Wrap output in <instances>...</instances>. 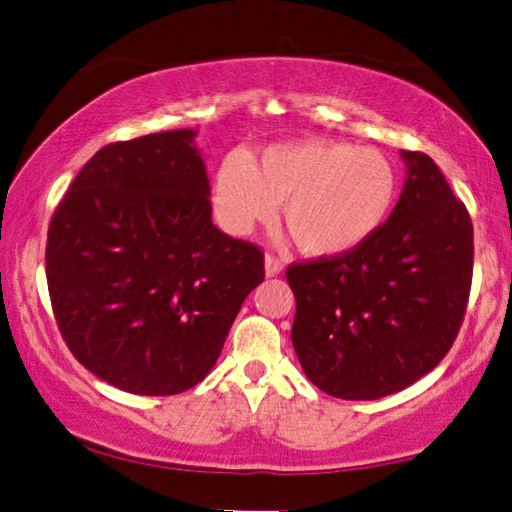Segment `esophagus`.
Segmentation results:
<instances>
[{
  "mask_svg": "<svg viewBox=\"0 0 512 512\" xmlns=\"http://www.w3.org/2000/svg\"><path fill=\"white\" fill-rule=\"evenodd\" d=\"M283 267H285V263L281 261V258H276L274 254H267V256H265V274H267V276L281 274Z\"/></svg>",
  "mask_w": 512,
  "mask_h": 512,
  "instance_id": "34e87169",
  "label": "esophagus"
}]
</instances>
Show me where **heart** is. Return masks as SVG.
Segmentation results:
<instances>
[{"label":"heart","instance_id":"obj_1","mask_svg":"<svg viewBox=\"0 0 512 512\" xmlns=\"http://www.w3.org/2000/svg\"><path fill=\"white\" fill-rule=\"evenodd\" d=\"M398 195L396 168L384 152L353 143L301 139L274 143L256 159L233 152L215 170V220L233 236L283 222L312 258H339L362 247L387 222Z\"/></svg>","mask_w":512,"mask_h":512}]
</instances>
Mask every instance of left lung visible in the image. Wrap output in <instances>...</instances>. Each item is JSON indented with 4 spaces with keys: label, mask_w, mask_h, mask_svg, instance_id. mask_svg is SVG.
Listing matches in <instances>:
<instances>
[{
    "label": "left lung",
    "mask_w": 512,
    "mask_h": 512,
    "mask_svg": "<svg viewBox=\"0 0 512 512\" xmlns=\"http://www.w3.org/2000/svg\"><path fill=\"white\" fill-rule=\"evenodd\" d=\"M405 186L389 220L339 258L288 267L292 346L328 396L378 400L450 351L472 283V220L425 152L400 150Z\"/></svg>",
    "instance_id": "obj_1"
}]
</instances>
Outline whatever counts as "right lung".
<instances>
[{
  "label": "right lung",
  "mask_w": 512,
  "mask_h": 512,
  "mask_svg": "<svg viewBox=\"0 0 512 512\" xmlns=\"http://www.w3.org/2000/svg\"><path fill=\"white\" fill-rule=\"evenodd\" d=\"M197 130L110 143L49 224L47 283L69 351L112 387L175 396L215 366L263 251L211 220Z\"/></svg>",
  "instance_id": "obj_1"
}]
</instances>
